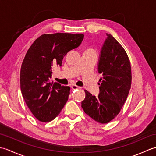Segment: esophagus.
Listing matches in <instances>:
<instances>
[{"instance_id":"obj_1","label":"esophagus","mask_w":156,"mask_h":156,"mask_svg":"<svg viewBox=\"0 0 156 156\" xmlns=\"http://www.w3.org/2000/svg\"><path fill=\"white\" fill-rule=\"evenodd\" d=\"M71 88L73 89V90H76V89L80 88V87H78V86L75 85V84H72V85H71Z\"/></svg>"}]
</instances>
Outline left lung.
Wrapping results in <instances>:
<instances>
[{"label":"left lung","instance_id":"8db88e82","mask_svg":"<svg viewBox=\"0 0 156 156\" xmlns=\"http://www.w3.org/2000/svg\"><path fill=\"white\" fill-rule=\"evenodd\" d=\"M102 48L98 72L102 74L99 80L98 97L84 90L86 97L82 108L86 114L100 123H108L121 111L131 85V68L127 54L111 34H107Z\"/></svg>","mask_w":156,"mask_h":156}]
</instances>
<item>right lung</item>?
<instances>
[{
  "mask_svg": "<svg viewBox=\"0 0 156 156\" xmlns=\"http://www.w3.org/2000/svg\"><path fill=\"white\" fill-rule=\"evenodd\" d=\"M84 36L66 33L43 34L26 53L20 72L21 93L39 121H52L67 102L70 88L50 80L52 69L62 66L64 56L80 45Z\"/></svg>",
  "mask_w": 156,
  "mask_h": 156,
  "instance_id": "1",
  "label": "right lung"
}]
</instances>
